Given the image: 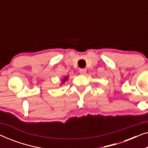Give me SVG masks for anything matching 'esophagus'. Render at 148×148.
<instances>
[{"mask_svg":"<svg viewBox=\"0 0 148 148\" xmlns=\"http://www.w3.org/2000/svg\"><path fill=\"white\" fill-rule=\"evenodd\" d=\"M79 73L81 75H86V69H81L79 70Z\"/></svg>","mask_w":148,"mask_h":148,"instance_id":"obj_1","label":"esophagus"}]
</instances>
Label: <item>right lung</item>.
Instances as JSON below:
<instances>
[{
	"label": "right lung",
	"instance_id": "obj_1",
	"mask_svg": "<svg viewBox=\"0 0 148 148\" xmlns=\"http://www.w3.org/2000/svg\"><path fill=\"white\" fill-rule=\"evenodd\" d=\"M68 78H69V77H68V76H65V77H64V78H62V79H62V80L61 84H64V82H66V81L68 79Z\"/></svg>",
	"mask_w": 148,
	"mask_h": 148
}]
</instances>
